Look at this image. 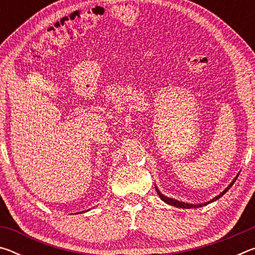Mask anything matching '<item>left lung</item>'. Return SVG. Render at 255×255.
Masks as SVG:
<instances>
[{
	"instance_id": "1",
	"label": "left lung",
	"mask_w": 255,
	"mask_h": 255,
	"mask_svg": "<svg viewBox=\"0 0 255 255\" xmlns=\"http://www.w3.org/2000/svg\"><path fill=\"white\" fill-rule=\"evenodd\" d=\"M237 176H239V174H237V175L235 176V179L232 181V182L230 183V185H228V187H227L225 190H224L223 192H221V193H219L218 196H216L215 198H213V199H211V200L207 201V202H204V204H197V205H193V204H189V202H184V201L176 200V199H173V198H169V197L164 196L163 193H161V191H159L157 187H155V189H156V192L158 193L159 198H161V199H162L164 202H166V204H169V205H171V206L178 207V208H184V209H190V208H199V207H204V206H206V205L210 204V202H214V201H216L217 199H219V198H221L223 195H225V193L228 191V190H230V188L232 187V185L234 184V182H235L236 179H237Z\"/></svg>"
}]
</instances>
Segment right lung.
Masks as SVG:
<instances>
[{"label":"right lung","instance_id":"right-lung-1","mask_svg":"<svg viewBox=\"0 0 255 255\" xmlns=\"http://www.w3.org/2000/svg\"><path fill=\"white\" fill-rule=\"evenodd\" d=\"M85 211H88V210H85ZM82 213H83V211H82Z\"/></svg>","mask_w":255,"mask_h":255}]
</instances>
